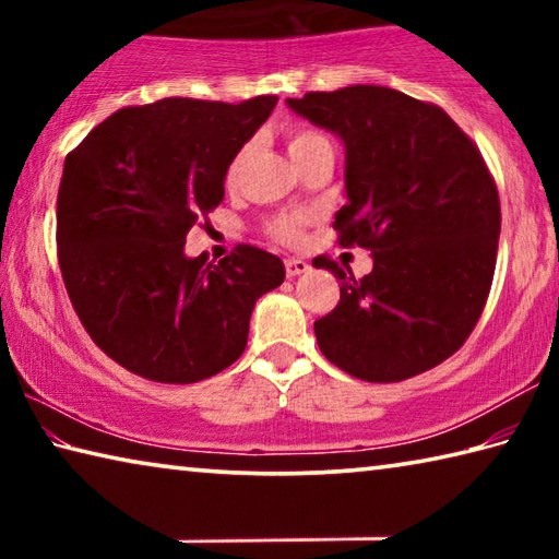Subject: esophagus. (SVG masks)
I'll return each instance as SVG.
<instances>
[{
	"label": "esophagus",
	"instance_id": "34e87169",
	"mask_svg": "<svg viewBox=\"0 0 559 559\" xmlns=\"http://www.w3.org/2000/svg\"><path fill=\"white\" fill-rule=\"evenodd\" d=\"M308 271H310L308 261H302V259H286V276H288V278H296V276H300V273H308Z\"/></svg>",
	"mask_w": 559,
	"mask_h": 559
}]
</instances>
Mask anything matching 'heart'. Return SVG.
<instances>
[{"label": "heart", "instance_id": "heart-1", "mask_svg": "<svg viewBox=\"0 0 559 559\" xmlns=\"http://www.w3.org/2000/svg\"><path fill=\"white\" fill-rule=\"evenodd\" d=\"M316 140H323V135L320 132H313V130H293L288 135V153L296 155L298 150H302L310 143H316ZM243 157L246 153L241 150V153H236L229 169H226V179H231L239 175V169L243 165ZM269 234L273 236V239L278 241H296L298 239V231H300V216H293V214H283V216H276V219L269 222Z\"/></svg>", "mask_w": 559, "mask_h": 559}]
</instances>
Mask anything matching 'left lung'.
Listing matches in <instances>:
<instances>
[{
    "mask_svg": "<svg viewBox=\"0 0 559 559\" xmlns=\"http://www.w3.org/2000/svg\"><path fill=\"white\" fill-rule=\"evenodd\" d=\"M288 108L345 145L340 246L372 251V271L318 257L340 281L318 347L365 382H402L466 343L493 283L500 202L471 138L447 112L384 86L288 98Z\"/></svg>",
    "mask_w": 559,
    "mask_h": 559,
    "instance_id": "left-lung-1",
    "label": "left lung"
}]
</instances>
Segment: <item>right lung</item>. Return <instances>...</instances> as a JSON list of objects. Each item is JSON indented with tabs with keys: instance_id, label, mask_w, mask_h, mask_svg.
Wrapping results in <instances>:
<instances>
[{
	"instance_id": "add662e5",
	"label": "right lung",
	"mask_w": 559,
	"mask_h": 559,
	"mask_svg": "<svg viewBox=\"0 0 559 559\" xmlns=\"http://www.w3.org/2000/svg\"><path fill=\"white\" fill-rule=\"evenodd\" d=\"M276 96L163 98L116 110L66 155L56 243L69 298L93 343L126 370L192 384L241 357L257 300L283 261L239 243L219 263L185 257L187 231L224 200L234 155Z\"/></svg>"
}]
</instances>
